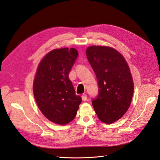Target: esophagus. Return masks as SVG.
Segmentation results:
<instances>
[{
    "mask_svg": "<svg viewBox=\"0 0 160 160\" xmlns=\"http://www.w3.org/2000/svg\"><path fill=\"white\" fill-rule=\"evenodd\" d=\"M81 98H82V100L83 101H86L87 99H88V96H87V95L84 94L81 96Z\"/></svg>",
    "mask_w": 160,
    "mask_h": 160,
    "instance_id": "obj_1",
    "label": "esophagus"
}]
</instances>
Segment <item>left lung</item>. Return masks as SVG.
I'll return each mask as SVG.
<instances>
[{
	"label": "left lung",
	"instance_id": "left-lung-1",
	"mask_svg": "<svg viewBox=\"0 0 160 160\" xmlns=\"http://www.w3.org/2000/svg\"><path fill=\"white\" fill-rule=\"evenodd\" d=\"M97 77L98 95L92 105L101 122L112 123L126 113L133 93V83L123 57L111 47L91 46L86 50Z\"/></svg>",
	"mask_w": 160,
	"mask_h": 160
}]
</instances>
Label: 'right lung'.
Returning <instances> with one entry per match:
<instances>
[{"mask_svg":"<svg viewBox=\"0 0 160 160\" xmlns=\"http://www.w3.org/2000/svg\"><path fill=\"white\" fill-rule=\"evenodd\" d=\"M78 55V51L73 48L52 50L37 68L33 83L36 102L42 114L57 124L71 122L82 101L69 79Z\"/></svg>","mask_w":160,"mask_h":160,"instance_id":"obj_1","label":"right lung"}]
</instances>
